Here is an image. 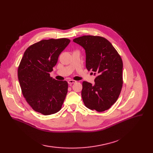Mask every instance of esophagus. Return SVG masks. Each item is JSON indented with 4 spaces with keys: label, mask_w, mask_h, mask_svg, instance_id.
Segmentation results:
<instances>
[{
    "label": "esophagus",
    "mask_w": 153,
    "mask_h": 153,
    "mask_svg": "<svg viewBox=\"0 0 153 153\" xmlns=\"http://www.w3.org/2000/svg\"><path fill=\"white\" fill-rule=\"evenodd\" d=\"M76 82V81H74V80H69V81H68V84L69 85H71L72 84H74Z\"/></svg>",
    "instance_id": "esophagus-1"
}]
</instances>
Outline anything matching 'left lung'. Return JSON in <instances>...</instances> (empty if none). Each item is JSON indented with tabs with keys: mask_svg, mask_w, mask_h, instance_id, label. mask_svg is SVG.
Listing matches in <instances>:
<instances>
[{
	"mask_svg": "<svg viewBox=\"0 0 153 153\" xmlns=\"http://www.w3.org/2000/svg\"><path fill=\"white\" fill-rule=\"evenodd\" d=\"M85 50L86 68L97 76L95 84L82 82V98L85 107L102 112L117 100L123 86V61L115 48L100 36L84 35L73 39Z\"/></svg>",
	"mask_w": 153,
	"mask_h": 153,
	"instance_id": "obj_1",
	"label": "left lung"
}]
</instances>
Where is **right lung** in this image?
<instances>
[{
  "label": "right lung",
  "mask_w": 153,
  "mask_h": 153,
  "mask_svg": "<svg viewBox=\"0 0 153 153\" xmlns=\"http://www.w3.org/2000/svg\"><path fill=\"white\" fill-rule=\"evenodd\" d=\"M69 43L68 38L41 40L27 48L19 66L23 97L35 111L44 115L59 111L67 95L68 82L53 79L50 72Z\"/></svg>",
  "instance_id": "right-lung-1"
}]
</instances>
